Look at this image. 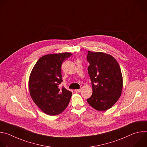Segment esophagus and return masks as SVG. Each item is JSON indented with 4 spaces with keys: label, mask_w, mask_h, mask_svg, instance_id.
Returning a JSON list of instances; mask_svg holds the SVG:
<instances>
[{
    "label": "esophagus",
    "mask_w": 147,
    "mask_h": 147,
    "mask_svg": "<svg viewBox=\"0 0 147 147\" xmlns=\"http://www.w3.org/2000/svg\"><path fill=\"white\" fill-rule=\"evenodd\" d=\"M74 91H75V92H76L78 93V92H80L81 91V90H80V89H76V90H75Z\"/></svg>",
    "instance_id": "34e87169"
}]
</instances>
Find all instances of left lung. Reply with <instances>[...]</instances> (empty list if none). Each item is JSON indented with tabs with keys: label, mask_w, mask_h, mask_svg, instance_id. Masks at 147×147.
Here are the masks:
<instances>
[{
	"label": "left lung",
	"mask_w": 147,
	"mask_h": 147,
	"mask_svg": "<svg viewBox=\"0 0 147 147\" xmlns=\"http://www.w3.org/2000/svg\"><path fill=\"white\" fill-rule=\"evenodd\" d=\"M92 94L87 100L98 111L112 108L121 96L123 77L117 60L111 55L103 52L88 51L87 57Z\"/></svg>",
	"instance_id": "obj_1"
}]
</instances>
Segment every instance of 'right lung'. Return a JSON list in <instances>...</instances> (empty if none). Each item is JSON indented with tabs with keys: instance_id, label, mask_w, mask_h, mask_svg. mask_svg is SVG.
I'll return each mask as SVG.
<instances>
[{
	"instance_id": "obj_1",
	"label": "right lung",
	"mask_w": 147,
	"mask_h": 147,
	"mask_svg": "<svg viewBox=\"0 0 147 147\" xmlns=\"http://www.w3.org/2000/svg\"><path fill=\"white\" fill-rule=\"evenodd\" d=\"M71 55L69 52L45 55L34 65L29 78L31 97L45 113L55 116L68 106L72 92L65 87L59 88L63 81L61 66L63 61Z\"/></svg>"
}]
</instances>
